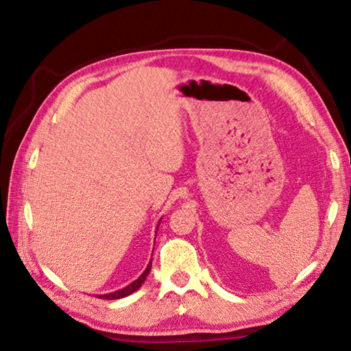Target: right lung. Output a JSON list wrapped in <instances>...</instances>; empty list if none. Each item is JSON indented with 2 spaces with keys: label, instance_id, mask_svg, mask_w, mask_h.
Returning <instances> with one entry per match:
<instances>
[{
  "label": "right lung",
  "instance_id": "add662e5",
  "mask_svg": "<svg viewBox=\"0 0 351 351\" xmlns=\"http://www.w3.org/2000/svg\"><path fill=\"white\" fill-rule=\"evenodd\" d=\"M160 223H161V219L158 220V225H156V230H158ZM151 267H152V261H149V264H147V267L145 268V271L141 273L136 280L131 282L130 285H126V287L122 288V289H117V291H114V293H110V294H98L96 297H99V299H104V300H117V299H123V297L132 294L134 291H137V289L141 287V283L145 282L146 276L149 274V271H151Z\"/></svg>",
  "mask_w": 351,
  "mask_h": 351
}]
</instances>
